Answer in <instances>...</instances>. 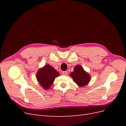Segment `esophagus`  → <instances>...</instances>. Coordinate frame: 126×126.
Wrapping results in <instances>:
<instances>
[{"label":"esophagus","mask_w":126,"mask_h":126,"mask_svg":"<svg viewBox=\"0 0 126 126\" xmlns=\"http://www.w3.org/2000/svg\"><path fill=\"white\" fill-rule=\"evenodd\" d=\"M62 74H63V75H66L67 74V71H63Z\"/></svg>","instance_id":"1"}]
</instances>
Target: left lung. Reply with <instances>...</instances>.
<instances>
[{
    "label": "left lung",
    "instance_id": "left-lung-1",
    "mask_svg": "<svg viewBox=\"0 0 126 126\" xmlns=\"http://www.w3.org/2000/svg\"><path fill=\"white\" fill-rule=\"evenodd\" d=\"M74 81L80 87H83L88 84L90 80V76L80 65H76L74 70L70 75Z\"/></svg>",
    "mask_w": 126,
    "mask_h": 126
}]
</instances>
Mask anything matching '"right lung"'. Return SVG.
I'll use <instances>...</instances> for the list:
<instances>
[{
  "label": "right lung",
  "instance_id": "right-lung-1",
  "mask_svg": "<svg viewBox=\"0 0 126 126\" xmlns=\"http://www.w3.org/2000/svg\"><path fill=\"white\" fill-rule=\"evenodd\" d=\"M59 73L49 64L40 68L36 74V78L40 86L45 90H48L52 85L56 77Z\"/></svg>",
  "mask_w": 126,
  "mask_h": 126
}]
</instances>
